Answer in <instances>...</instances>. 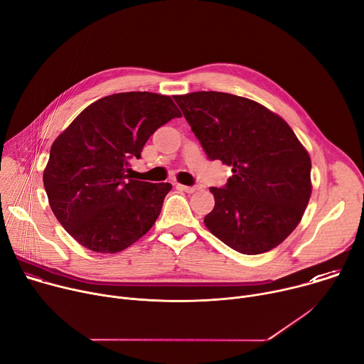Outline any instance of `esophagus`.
I'll return each mask as SVG.
<instances>
[{"label":"esophagus","instance_id":"obj_1","mask_svg":"<svg viewBox=\"0 0 364 364\" xmlns=\"http://www.w3.org/2000/svg\"><path fill=\"white\" fill-rule=\"evenodd\" d=\"M176 188L181 189V191H185V192H188V193H192V192L198 191V186H186V185H181V183H178Z\"/></svg>","mask_w":364,"mask_h":364}]
</instances>
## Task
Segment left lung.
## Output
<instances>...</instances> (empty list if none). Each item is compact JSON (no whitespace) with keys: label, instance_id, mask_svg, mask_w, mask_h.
Segmentation results:
<instances>
[{"label":"left lung","instance_id":"8db88e82","mask_svg":"<svg viewBox=\"0 0 364 364\" xmlns=\"http://www.w3.org/2000/svg\"><path fill=\"white\" fill-rule=\"evenodd\" d=\"M208 159L232 176L210 188L214 210L207 228L232 250L260 255L299 224L311 196V159L292 129L266 107L225 92L175 95Z\"/></svg>","mask_w":364,"mask_h":364}]
</instances>
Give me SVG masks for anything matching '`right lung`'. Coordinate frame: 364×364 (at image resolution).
<instances>
[{"instance_id":"right-lung-1","label":"right lung","mask_w":364,"mask_h":364,"mask_svg":"<svg viewBox=\"0 0 364 364\" xmlns=\"http://www.w3.org/2000/svg\"><path fill=\"white\" fill-rule=\"evenodd\" d=\"M179 117L171 97L112 94L53 141L43 183L55 217L79 245L118 253L153 227L172 185L130 179V159H140L149 137Z\"/></svg>"}]
</instances>
